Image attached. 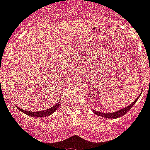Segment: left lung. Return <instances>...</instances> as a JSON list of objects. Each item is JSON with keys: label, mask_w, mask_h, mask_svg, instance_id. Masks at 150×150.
<instances>
[{"label": "left lung", "mask_w": 150, "mask_h": 150, "mask_svg": "<svg viewBox=\"0 0 150 150\" xmlns=\"http://www.w3.org/2000/svg\"><path fill=\"white\" fill-rule=\"evenodd\" d=\"M139 96H140V94H139ZM139 97V96H138L136 100L134 101V102H133L130 105L127 106L126 108H122V109H121L120 111L113 112V113H102V112H96V111H93V112H94V113L96 114V115H99V116H101V117H106V118H117V117H121V116H123V115H125L127 112L130 111V108L133 107V105L136 103V102L137 101Z\"/></svg>", "instance_id": "8db88e82"}]
</instances>
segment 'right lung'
<instances>
[{"instance_id":"right-lung-1","label":"right lung","mask_w":150,"mask_h":150,"mask_svg":"<svg viewBox=\"0 0 150 150\" xmlns=\"http://www.w3.org/2000/svg\"><path fill=\"white\" fill-rule=\"evenodd\" d=\"M60 102H57V104L54 105L53 107L48 108V109L43 110V111H41V112H28V111H25V110L23 109V108H20L19 107H17L18 109H20L21 112H23V113L26 114V115H29V116H32V117H46V116H48V115H52V113L55 112L56 110L57 109V108L59 107Z\"/></svg>"}]
</instances>
